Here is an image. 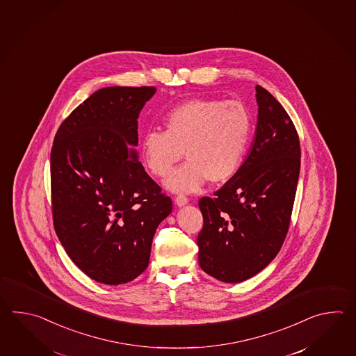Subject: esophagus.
<instances>
[{"instance_id":"1","label":"esophagus","mask_w":356,"mask_h":356,"mask_svg":"<svg viewBox=\"0 0 356 356\" xmlns=\"http://www.w3.org/2000/svg\"><path fill=\"white\" fill-rule=\"evenodd\" d=\"M188 198L186 196H183V195H179V196L175 197V204H177V206H179V207L188 204Z\"/></svg>"}]
</instances>
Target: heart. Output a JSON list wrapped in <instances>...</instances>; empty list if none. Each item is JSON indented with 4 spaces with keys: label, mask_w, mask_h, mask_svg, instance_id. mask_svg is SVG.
<instances>
[{
    "label": "heart",
    "mask_w": 356,
    "mask_h": 356,
    "mask_svg": "<svg viewBox=\"0 0 356 356\" xmlns=\"http://www.w3.org/2000/svg\"><path fill=\"white\" fill-rule=\"evenodd\" d=\"M165 131L149 129L141 140V156L155 177L172 172L165 187L172 192H196L207 179L225 183L242 167L253 135V115L241 100L193 98L165 115Z\"/></svg>",
    "instance_id": "b5f03b06"
}]
</instances>
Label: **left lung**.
<instances>
[{"label":"left lung","instance_id":"8db88e82","mask_svg":"<svg viewBox=\"0 0 356 356\" xmlns=\"http://www.w3.org/2000/svg\"><path fill=\"white\" fill-rule=\"evenodd\" d=\"M254 141L238 173L198 201L204 227L197 238L198 264L222 282H242L279 253L296 198L300 143L286 111L262 86Z\"/></svg>","mask_w":356,"mask_h":356}]
</instances>
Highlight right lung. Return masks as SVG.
<instances>
[{
	"mask_svg": "<svg viewBox=\"0 0 356 356\" xmlns=\"http://www.w3.org/2000/svg\"><path fill=\"white\" fill-rule=\"evenodd\" d=\"M154 86H111L91 94L54 137V230L83 273L106 285L136 279L149 265L170 197L145 172L135 146L137 118Z\"/></svg>",
	"mask_w": 356,
	"mask_h": 356,
	"instance_id": "add662e5",
	"label": "right lung"
}]
</instances>
